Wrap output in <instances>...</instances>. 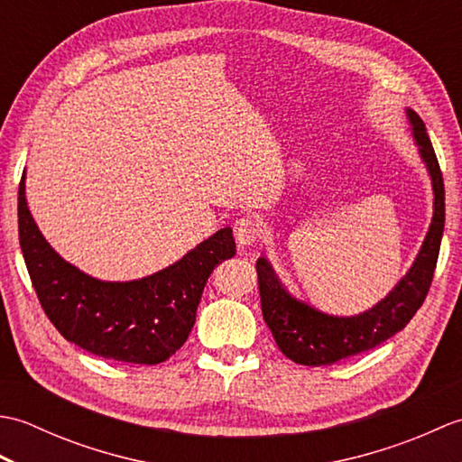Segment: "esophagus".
<instances>
[{
  "instance_id": "obj_1",
  "label": "esophagus",
  "mask_w": 462,
  "mask_h": 462,
  "mask_svg": "<svg viewBox=\"0 0 462 462\" xmlns=\"http://www.w3.org/2000/svg\"><path fill=\"white\" fill-rule=\"evenodd\" d=\"M234 236H236L238 246H252L262 238V224L254 216H242L234 222Z\"/></svg>"
}]
</instances>
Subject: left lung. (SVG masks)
I'll return each instance as SVG.
<instances>
[{
  "instance_id": "1",
  "label": "left lung",
  "mask_w": 462,
  "mask_h": 462,
  "mask_svg": "<svg viewBox=\"0 0 462 462\" xmlns=\"http://www.w3.org/2000/svg\"><path fill=\"white\" fill-rule=\"evenodd\" d=\"M405 111L419 156L430 176L435 202L433 220H430L423 246H420L413 266L397 282V286L363 313L331 316V313L291 296L282 286L266 258H258L256 262L263 321L283 356L300 365H331V363L377 347L379 343L403 329L427 298L445 230V184L425 123L413 109Z\"/></svg>"
}]
</instances>
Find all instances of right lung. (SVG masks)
I'll return each mask as SVG.
<instances>
[{
	"label": "right lung",
	"mask_w": 462,
	"mask_h": 462,
	"mask_svg": "<svg viewBox=\"0 0 462 462\" xmlns=\"http://www.w3.org/2000/svg\"><path fill=\"white\" fill-rule=\"evenodd\" d=\"M17 222L29 278L57 331L95 356L141 365L162 363L184 346L212 270L236 254L232 228L226 226L151 276L97 280L65 262L39 232L27 208L25 172Z\"/></svg>",
	"instance_id": "right-lung-1"
}]
</instances>
